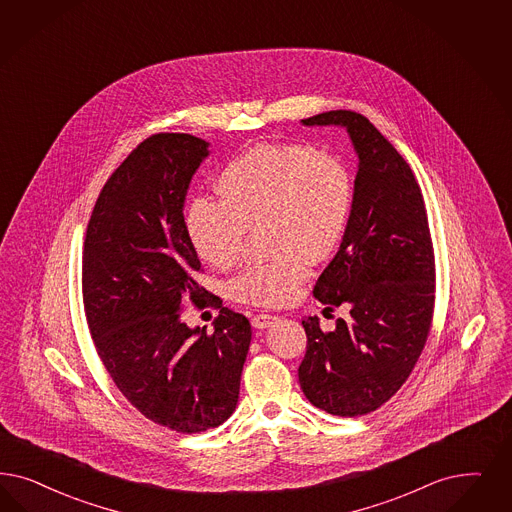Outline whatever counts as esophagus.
I'll return each instance as SVG.
<instances>
[{"label": "esophagus", "instance_id": "1", "mask_svg": "<svg viewBox=\"0 0 512 512\" xmlns=\"http://www.w3.org/2000/svg\"><path fill=\"white\" fill-rule=\"evenodd\" d=\"M276 319H278L276 316H270V314H259V316H255V318L251 319V325H253L255 329H266V327H270Z\"/></svg>", "mask_w": 512, "mask_h": 512}]
</instances>
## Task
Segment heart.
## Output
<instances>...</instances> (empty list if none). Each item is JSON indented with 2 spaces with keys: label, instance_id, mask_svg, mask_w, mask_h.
Here are the masks:
<instances>
[{
  "label": "heart",
  "instance_id": "b5f03b06",
  "mask_svg": "<svg viewBox=\"0 0 512 512\" xmlns=\"http://www.w3.org/2000/svg\"><path fill=\"white\" fill-rule=\"evenodd\" d=\"M219 200L196 198L185 212L194 251L227 270L242 257L247 230L263 227L266 263L229 283L230 299L276 308L295 299L308 276L340 244L352 212L353 183L342 160L308 145L263 143L230 160L215 181Z\"/></svg>",
  "mask_w": 512,
  "mask_h": 512
}]
</instances>
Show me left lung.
Returning <instances> with one entry per match:
<instances>
[{
  "mask_svg": "<svg viewBox=\"0 0 512 512\" xmlns=\"http://www.w3.org/2000/svg\"><path fill=\"white\" fill-rule=\"evenodd\" d=\"M344 126L357 153L348 227L314 297L344 306L331 333L304 319L299 367L306 399L333 416H363L389 401L414 369L431 329L435 255L422 191L406 160L361 113L336 109L302 119Z\"/></svg>",
  "mask_w": 512,
  "mask_h": 512,
  "instance_id": "obj_1",
  "label": "left lung"
}]
</instances>
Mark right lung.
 Listing matches in <instances>:
<instances>
[{"label": "right lung", "mask_w": 512, "mask_h": 512, "mask_svg": "<svg viewBox=\"0 0 512 512\" xmlns=\"http://www.w3.org/2000/svg\"><path fill=\"white\" fill-rule=\"evenodd\" d=\"M208 141L153 134L107 179L83 249V302L96 352L145 418L177 433L227 422L251 342L246 316L221 306L194 276L200 259L183 204ZM220 308L214 331L191 330L182 302Z\"/></svg>", "instance_id": "right-lung-1"}]
</instances>
